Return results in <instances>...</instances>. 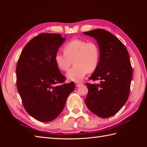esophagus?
Returning a JSON list of instances; mask_svg holds the SVG:
<instances>
[{"mask_svg":"<svg viewBox=\"0 0 147 147\" xmlns=\"http://www.w3.org/2000/svg\"><path fill=\"white\" fill-rule=\"evenodd\" d=\"M75 86H76L77 87H79L80 86H81L82 85V83H80V82H75Z\"/></svg>","mask_w":147,"mask_h":147,"instance_id":"obj_1","label":"esophagus"}]
</instances>
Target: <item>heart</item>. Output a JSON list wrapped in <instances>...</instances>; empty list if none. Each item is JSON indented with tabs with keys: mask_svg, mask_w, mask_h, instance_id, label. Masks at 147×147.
<instances>
[{
	"mask_svg": "<svg viewBox=\"0 0 147 147\" xmlns=\"http://www.w3.org/2000/svg\"><path fill=\"white\" fill-rule=\"evenodd\" d=\"M63 50L64 53L55 55V61L60 70L67 71L73 61L74 65L66 74L70 80L80 81L88 72H94L99 65L100 51L95 42L74 39L65 44Z\"/></svg>",
	"mask_w": 147,
	"mask_h": 147,
	"instance_id": "1",
	"label": "heart"
}]
</instances>
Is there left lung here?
<instances>
[{"instance_id": "left-lung-1", "label": "left lung", "mask_w": 147, "mask_h": 147, "mask_svg": "<svg viewBox=\"0 0 147 147\" xmlns=\"http://www.w3.org/2000/svg\"><path fill=\"white\" fill-rule=\"evenodd\" d=\"M84 34L94 37L99 45V65L91 76L99 84L86 83L88 93L85 99L87 107L101 118L116 114L126 103L130 92L132 68L126 47L113 34L97 29Z\"/></svg>"}]
</instances>
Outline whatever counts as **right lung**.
I'll return each mask as SVG.
<instances>
[{
  "instance_id": "right-lung-1",
  "label": "right lung",
  "mask_w": 147,
  "mask_h": 147,
  "mask_svg": "<svg viewBox=\"0 0 147 147\" xmlns=\"http://www.w3.org/2000/svg\"><path fill=\"white\" fill-rule=\"evenodd\" d=\"M65 38L60 34L42 33L26 44L18 61L16 86L25 110L40 121L55 119L75 87L65 81L55 56Z\"/></svg>"
}]
</instances>
